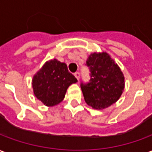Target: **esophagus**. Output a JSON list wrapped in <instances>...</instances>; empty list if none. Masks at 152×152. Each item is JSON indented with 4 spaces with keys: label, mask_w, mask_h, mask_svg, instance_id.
I'll use <instances>...</instances> for the list:
<instances>
[{
    "label": "esophagus",
    "mask_w": 152,
    "mask_h": 152,
    "mask_svg": "<svg viewBox=\"0 0 152 152\" xmlns=\"http://www.w3.org/2000/svg\"><path fill=\"white\" fill-rule=\"evenodd\" d=\"M74 75H75V76H76V78L77 80H79V79H80V72H76L75 73V74H74Z\"/></svg>",
    "instance_id": "obj_1"
}]
</instances>
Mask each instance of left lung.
<instances>
[{
  "label": "left lung",
  "instance_id": "8db88e82",
  "mask_svg": "<svg viewBox=\"0 0 152 152\" xmlns=\"http://www.w3.org/2000/svg\"><path fill=\"white\" fill-rule=\"evenodd\" d=\"M90 79L80 83L86 102L93 108L104 109L117 101L124 88V77L107 53L90 54L86 61Z\"/></svg>",
  "mask_w": 152,
  "mask_h": 152
}]
</instances>
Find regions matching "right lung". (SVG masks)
I'll return each instance as SVG.
<instances>
[{"mask_svg": "<svg viewBox=\"0 0 152 152\" xmlns=\"http://www.w3.org/2000/svg\"><path fill=\"white\" fill-rule=\"evenodd\" d=\"M77 79L68 72L66 64L57 59L45 63L32 80L36 97L48 107L63 101L67 88Z\"/></svg>", "mask_w": 152, "mask_h": 152, "instance_id": "right-lung-1", "label": "right lung"}]
</instances>
